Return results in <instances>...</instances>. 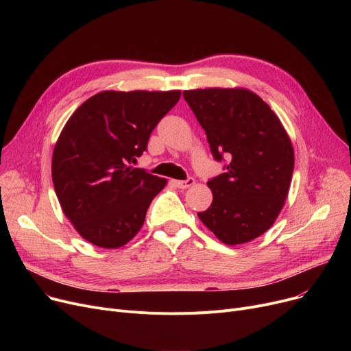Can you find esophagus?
<instances>
[{"instance_id":"1","label":"esophagus","mask_w":351,"mask_h":351,"mask_svg":"<svg viewBox=\"0 0 351 351\" xmlns=\"http://www.w3.org/2000/svg\"><path fill=\"white\" fill-rule=\"evenodd\" d=\"M175 185L179 189H186V188H191V186L195 185V179L193 178H188L185 180H175Z\"/></svg>"}]
</instances>
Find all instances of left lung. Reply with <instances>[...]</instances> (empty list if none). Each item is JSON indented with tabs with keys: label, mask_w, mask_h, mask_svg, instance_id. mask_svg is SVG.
Masks as SVG:
<instances>
[{
	"label": "left lung",
	"mask_w": 351,
	"mask_h": 351,
	"mask_svg": "<svg viewBox=\"0 0 351 351\" xmlns=\"http://www.w3.org/2000/svg\"><path fill=\"white\" fill-rule=\"evenodd\" d=\"M225 173L208 182L212 205L197 216L220 242L242 245L271 228L289 193L291 141L270 106L245 88L183 92Z\"/></svg>",
	"instance_id": "left-lung-1"
}]
</instances>
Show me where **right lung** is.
Here are the masks:
<instances>
[{"label": "right lung", "mask_w": 351, "mask_h": 351, "mask_svg": "<svg viewBox=\"0 0 351 351\" xmlns=\"http://www.w3.org/2000/svg\"><path fill=\"white\" fill-rule=\"evenodd\" d=\"M180 90H104L71 115L55 143L52 182L64 215L89 243L126 245L166 179L132 168Z\"/></svg>", "instance_id": "1"}]
</instances>
